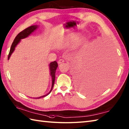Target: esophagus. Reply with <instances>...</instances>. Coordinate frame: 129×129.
<instances>
[{"label": "esophagus", "mask_w": 129, "mask_h": 129, "mask_svg": "<svg viewBox=\"0 0 129 129\" xmlns=\"http://www.w3.org/2000/svg\"><path fill=\"white\" fill-rule=\"evenodd\" d=\"M64 62V60H63V59H60L59 60H58V64H61V63H63Z\"/></svg>", "instance_id": "1"}]
</instances>
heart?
<instances>
[{"label": "heart", "mask_w": 129, "mask_h": 129, "mask_svg": "<svg viewBox=\"0 0 129 129\" xmlns=\"http://www.w3.org/2000/svg\"><path fill=\"white\" fill-rule=\"evenodd\" d=\"M83 38L81 36H78V35H72L69 36L62 40L61 42V45L62 46L67 45L69 44H73L72 48L76 49L80 48L83 42Z\"/></svg>", "instance_id": "b5f03b06"}]
</instances>
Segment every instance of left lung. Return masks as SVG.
Wrapping results in <instances>:
<instances>
[{
  "label": "left lung",
  "instance_id": "1",
  "mask_svg": "<svg viewBox=\"0 0 129 129\" xmlns=\"http://www.w3.org/2000/svg\"><path fill=\"white\" fill-rule=\"evenodd\" d=\"M111 69L108 60L98 56L94 51L86 52L74 69L76 87L86 94L103 89L111 76Z\"/></svg>",
  "mask_w": 129,
  "mask_h": 129
}]
</instances>
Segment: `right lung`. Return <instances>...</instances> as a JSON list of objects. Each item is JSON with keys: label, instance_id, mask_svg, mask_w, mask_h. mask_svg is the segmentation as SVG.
Returning <instances> with one entry per match:
<instances>
[{"label": "right lung", "instance_id": "obj_1", "mask_svg": "<svg viewBox=\"0 0 129 129\" xmlns=\"http://www.w3.org/2000/svg\"><path fill=\"white\" fill-rule=\"evenodd\" d=\"M37 28H38V25L30 26L28 27V28H27L24 30H23L22 31L20 32L17 35H16V37L15 38L14 40V41H13V42L12 44V46H11L9 53V55H8V60L9 59L11 55H12V54L13 53V51H14V50H15V48L16 47V46L18 44H19V43L20 42L21 39L28 37L29 35H30L35 30H36ZM57 66H58V65H57V63L56 61L51 62L50 63V64H49V68H50V75L51 76V79H52V85H51L50 91H49L47 94L42 96L38 97V98H35V99H40L41 98L45 97V96H46L48 95L51 92L52 89H53V87L54 86V82H55V72H56V70L57 69Z\"/></svg>", "mask_w": 129, "mask_h": 129}]
</instances>
